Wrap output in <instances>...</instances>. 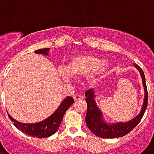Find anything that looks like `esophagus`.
I'll return each instance as SVG.
<instances>
[{
  "instance_id": "obj_1",
  "label": "esophagus",
  "mask_w": 154,
  "mask_h": 154,
  "mask_svg": "<svg viewBox=\"0 0 154 154\" xmlns=\"http://www.w3.org/2000/svg\"><path fill=\"white\" fill-rule=\"evenodd\" d=\"M73 99L75 101H77V100H82L83 99L82 95H81V94H75L73 96Z\"/></svg>"
}]
</instances>
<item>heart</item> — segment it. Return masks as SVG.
<instances>
[{"instance_id": "1", "label": "heart", "mask_w": 154, "mask_h": 154, "mask_svg": "<svg viewBox=\"0 0 154 154\" xmlns=\"http://www.w3.org/2000/svg\"><path fill=\"white\" fill-rule=\"evenodd\" d=\"M109 68L105 60L100 57L82 54L73 57L67 66V71L63 72V77L69 78L70 75L86 77L91 84H96L102 78Z\"/></svg>"}]
</instances>
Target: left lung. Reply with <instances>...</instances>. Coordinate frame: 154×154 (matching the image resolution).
I'll list each match as a JSON object with an SVG mask.
<instances>
[{"label": "left lung", "instance_id": "left-lung-1", "mask_svg": "<svg viewBox=\"0 0 154 154\" xmlns=\"http://www.w3.org/2000/svg\"><path fill=\"white\" fill-rule=\"evenodd\" d=\"M135 68L137 69L141 76L144 91V98L143 105L141 108L140 112L137 116L133 118L128 122H117L113 123H109L103 118L102 111L98 107L96 101H95V92L94 90H89L86 92V101L87 103V111L86 115V123L88 126L89 130L99 137L101 138H118L127 135L131 130L137 126L139 122L143 118L144 112L146 110L147 104H148V92H147L146 82H145V77L143 70L137 64H134Z\"/></svg>", "mask_w": 154, "mask_h": 154}]
</instances>
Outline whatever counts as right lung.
<instances>
[{"label": "right lung", "mask_w": 154, "mask_h": 154, "mask_svg": "<svg viewBox=\"0 0 154 154\" xmlns=\"http://www.w3.org/2000/svg\"><path fill=\"white\" fill-rule=\"evenodd\" d=\"M49 51H50V48H44L36 50L35 51V53L49 56ZM73 103V98L67 96L61 102L58 109L50 117L36 123H22L14 119L10 116V114H9V112H8V116L11 122H14V125L15 126V127L18 128L19 131L25 133L26 135H30L32 137L46 138L54 135L58 131V129L60 128L63 118L64 116V113L67 111V109Z\"/></svg>", "instance_id": "right-lung-1"}]
</instances>
